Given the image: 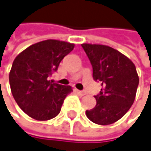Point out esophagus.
<instances>
[{
	"label": "esophagus",
	"instance_id": "esophagus-1",
	"mask_svg": "<svg viewBox=\"0 0 151 151\" xmlns=\"http://www.w3.org/2000/svg\"><path fill=\"white\" fill-rule=\"evenodd\" d=\"M77 92L81 95V96H85L86 95V92H84V91H81V90H77Z\"/></svg>",
	"mask_w": 151,
	"mask_h": 151
}]
</instances>
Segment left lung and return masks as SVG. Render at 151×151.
<instances>
[{
	"label": "left lung",
	"mask_w": 151,
	"mask_h": 151,
	"mask_svg": "<svg viewBox=\"0 0 151 151\" xmlns=\"http://www.w3.org/2000/svg\"><path fill=\"white\" fill-rule=\"evenodd\" d=\"M93 68V79L101 81L102 88L95 96L96 105L86 111L88 119L100 125L115 123L134 102L139 76L134 63L108 45L81 44Z\"/></svg>",
	"instance_id": "obj_1"
}]
</instances>
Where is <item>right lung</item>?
<instances>
[{
  "mask_svg": "<svg viewBox=\"0 0 151 151\" xmlns=\"http://www.w3.org/2000/svg\"><path fill=\"white\" fill-rule=\"evenodd\" d=\"M74 46L48 39L28 46L14 59L9 74L10 90L18 106L31 118L47 121L59 114L72 88L52 83L50 75Z\"/></svg>",
  "mask_w": 151,
  "mask_h": 151,
  "instance_id": "add662e5",
  "label": "right lung"
}]
</instances>
